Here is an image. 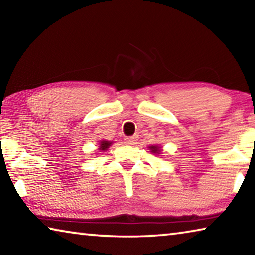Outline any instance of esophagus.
I'll return each instance as SVG.
<instances>
[{"instance_id": "1", "label": "esophagus", "mask_w": 255, "mask_h": 255, "mask_svg": "<svg viewBox=\"0 0 255 255\" xmlns=\"http://www.w3.org/2000/svg\"><path fill=\"white\" fill-rule=\"evenodd\" d=\"M125 143H126L127 145L136 144V137H126L125 138Z\"/></svg>"}]
</instances>
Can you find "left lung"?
<instances>
[{"label": "left lung", "mask_w": 255, "mask_h": 255, "mask_svg": "<svg viewBox=\"0 0 255 255\" xmlns=\"http://www.w3.org/2000/svg\"><path fill=\"white\" fill-rule=\"evenodd\" d=\"M149 149H150V152H153L154 154L161 153V149H159V147H157V146H149Z\"/></svg>", "instance_id": "obj_1"}]
</instances>
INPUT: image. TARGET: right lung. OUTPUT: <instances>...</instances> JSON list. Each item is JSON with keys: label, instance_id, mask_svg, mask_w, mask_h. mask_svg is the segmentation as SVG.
Here are the masks:
<instances>
[{"label": "right lung", "instance_id": "add662e5", "mask_svg": "<svg viewBox=\"0 0 255 255\" xmlns=\"http://www.w3.org/2000/svg\"><path fill=\"white\" fill-rule=\"evenodd\" d=\"M111 141H107V140H101L100 141V146H99V149L100 150H107L109 148V146H111Z\"/></svg>", "mask_w": 255, "mask_h": 255}]
</instances>
